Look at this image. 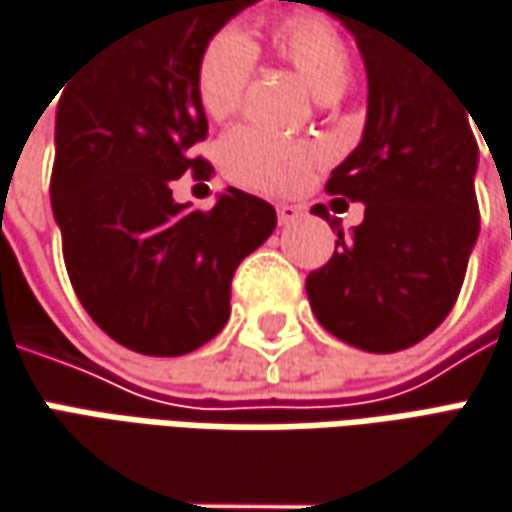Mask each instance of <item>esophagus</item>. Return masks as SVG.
<instances>
[{
  "instance_id": "1",
  "label": "esophagus",
  "mask_w": 512,
  "mask_h": 512,
  "mask_svg": "<svg viewBox=\"0 0 512 512\" xmlns=\"http://www.w3.org/2000/svg\"><path fill=\"white\" fill-rule=\"evenodd\" d=\"M303 209L300 206H292V203H280L278 206V223L280 226H289V223H295Z\"/></svg>"
}]
</instances>
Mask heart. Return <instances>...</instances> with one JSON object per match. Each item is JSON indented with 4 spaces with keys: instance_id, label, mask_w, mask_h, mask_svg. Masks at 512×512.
<instances>
[{
    "instance_id": "b5f03b06",
    "label": "heart",
    "mask_w": 512,
    "mask_h": 512,
    "mask_svg": "<svg viewBox=\"0 0 512 512\" xmlns=\"http://www.w3.org/2000/svg\"><path fill=\"white\" fill-rule=\"evenodd\" d=\"M269 45L278 59L292 65L306 79L315 94L338 97L352 74V54L344 31L318 11H289L278 16L269 28ZM257 65L255 42L237 28L214 31L194 68V91L200 108L226 120L243 105L246 88ZM318 143L286 140L255 125L234 128L220 145L223 171L246 189L283 191L298 189L306 174L323 160Z\"/></svg>"
}]
</instances>
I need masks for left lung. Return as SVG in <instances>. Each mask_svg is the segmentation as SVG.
I'll return each instance as SVG.
<instances>
[{"label":"left lung","mask_w":512,"mask_h":512,"mask_svg":"<svg viewBox=\"0 0 512 512\" xmlns=\"http://www.w3.org/2000/svg\"><path fill=\"white\" fill-rule=\"evenodd\" d=\"M298 2L344 22L369 79L364 140L326 183L335 212L349 200L364 203V223L344 237L329 206H312L338 229V240L326 266L309 272L306 295L323 329L344 344L398 352L450 315L476 246L478 143L470 108L381 8Z\"/></svg>","instance_id":"1"}]
</instances>
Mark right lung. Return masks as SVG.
I'll return each mask as SVG.
<instances>
[{
    "mask_svg": "<svg viewBox=\"0 0 512 512\" xmlns=\"http://www.w3.org/2000/svg\"><path fill=\"white\" fill-rule=\"evenodd\" d=\"M260 0H148L131 25L82 59L59 91L51 206L79 303L108 338L174 358L229 321L232 275L275 232V209L226 189L200 212L171 197L209 123L194 91L206 39Z\"/></svg>",
    "mask_w": 512,
    "mask_h": 512,
    "instance_id": "add662e5",
    "label": "right lung"
}]
</instances>
